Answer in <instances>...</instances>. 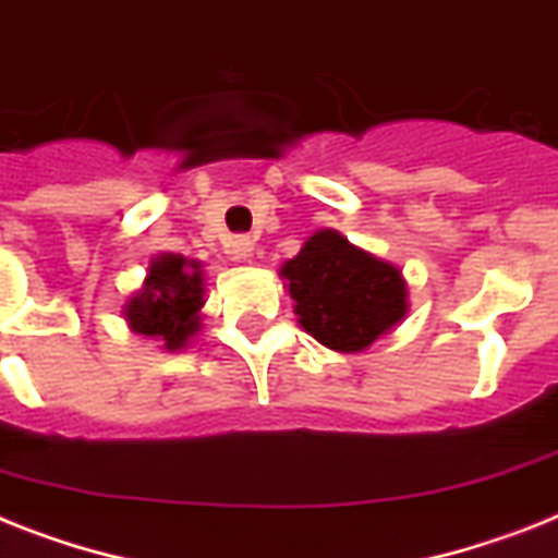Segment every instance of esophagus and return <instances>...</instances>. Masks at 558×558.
Here are the masks:
<instances>
[{"label": "esophagus", "instance_id": "esophagus-1", "mask_svg": "<svg viewBox=\"0 0 558 558\" xmlns=\"http://www.w3.org/2000/svg\"><path fill=\"white\" fill-rule=\"evenodd\" d=\"M226 252L232 255V260H248L252 252H255V243H252V238H246V234H234V238H229V243H226Z\"/></svg>", "mask_w": 558, "mask_h": 558}]
</instances>
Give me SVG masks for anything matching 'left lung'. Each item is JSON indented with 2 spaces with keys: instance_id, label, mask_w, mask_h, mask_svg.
<instances>
[{
  "instance_id": "1",
  "label": "left lung",
  "mask_w": 558,
  "mask_h": 558,
  "mask_svg": "<svg viewBox=\"0 0 558 558\" xmlns=\"http://www.w3.org/2000/svg\"><path fill=\"white\" fill-rule=\"evenodd\" d=\"M280 278H287L303 329L329 350H366L407 315L401 271L332 229L312 234L280 266Z\"/></svg>"
}]
</instances>
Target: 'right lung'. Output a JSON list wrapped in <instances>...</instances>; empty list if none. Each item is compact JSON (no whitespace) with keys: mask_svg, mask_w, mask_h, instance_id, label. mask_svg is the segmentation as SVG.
<instances>
[{"mask_svg":"<svg viewBox=\"0 0 558 558\" xmlns=\"http://www.w3.org/2000/svg\"><path fill=\"white\" fill-rule=\"evenodd\" d=\"M201 264L162 255L148 266L143 289L125 303V320L134 332L162 338L166 350H180L201 329Z\"/></svg>","mask_w":558,"mask_h":558,"instance_id":"1","label":"right lung"}]
</instances>
